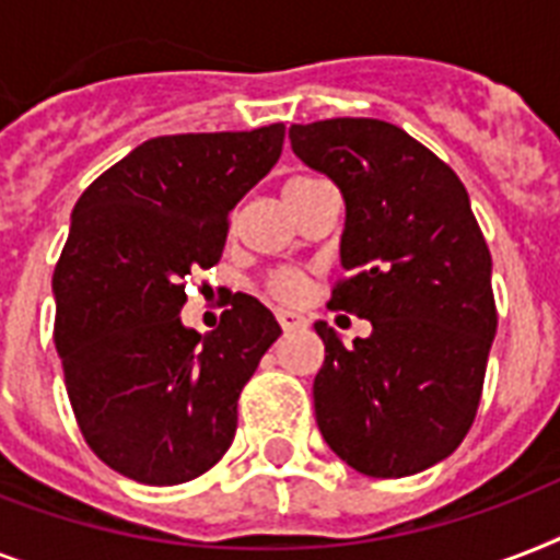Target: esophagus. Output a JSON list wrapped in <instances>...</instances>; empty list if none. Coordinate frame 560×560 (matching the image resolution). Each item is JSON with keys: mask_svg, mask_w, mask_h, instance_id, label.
<instances>
[{"mask_svg": "<svg viewBox=\"0 0 560 560\" xmlns=\"http://www.w3.org/2000/svg\"><path fill=\"white\" fill-rule=\"evenodd\" d=\"M276 316H279V323H281V328H284V331H296V328H305V325H307L305 316L296 314V311H284V307H281Z\"/></svg>", "mask_w": 560, "mask_h": 560, "instance_id": "obj_1", "label": "esophagus"}]
</instances>
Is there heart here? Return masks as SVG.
<instances>
[{
	"label": "heart",
	"mask_w": 560,
	"mask_h": 560,
	"mask_svg": "<svg viewBox=\"0 0 560 560\" xmlns=\"http://www.w3.org/2000/svg\"><path fill=\"white\" fill-rule=\"evenodd\" d=\"M299 183H307V177L290 179L288 186H299ZM267 290H270L279 302H299V299L305 296V279H302L296 270H276L270 279H267Z\"/></svg>",
	"instance_id": "heart-1"
}]
</instances>
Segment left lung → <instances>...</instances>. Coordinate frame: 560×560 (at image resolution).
<instances>
[{"label": "left lung", "mask_w": 560, "mask_h": 560, "mask_svg": "<svg viewBox=\"0 0 560 560\" xmlns=\"http://www.w3.org/2000/svg\"><path fill=\"white\" fill-rule=\"evenodd\" d=\"M290 144L346 197L349 276L328 307L372 323L351 349L316 323V424L360 474L409 477L451 456L477 418L497 334L486 237L451 165L389 121L293 125Z\"/></svg>", "instance_id": "8db88e82"}]
</instances>
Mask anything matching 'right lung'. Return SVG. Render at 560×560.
I'll return each mask as SVG.
<instances>
[{
    "instance_id": "add662e5",
    "label": "right lung",
    "mask_w": 560,
    "mask_h": 560,
    "mask_svg": "<svg viewBox=\"0 0 560 560\" xmlns=\"http://www.w3.org/2000/svg\"><path fill=\"white\" fill-rule=\"evenodd\" d=\"M284 125L156 136L74 202L55 267V346L83 439L144 486H179L218 465L237 398L279 340L255 296L229 293L214 331L179 323L188 281L220 261L229 211L270 174Z\"/></svg>"
}]
</instances>
